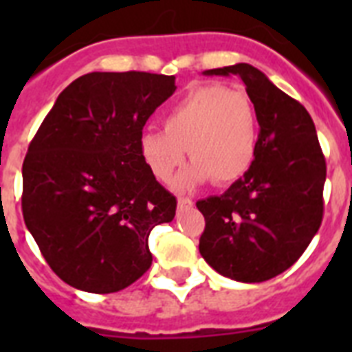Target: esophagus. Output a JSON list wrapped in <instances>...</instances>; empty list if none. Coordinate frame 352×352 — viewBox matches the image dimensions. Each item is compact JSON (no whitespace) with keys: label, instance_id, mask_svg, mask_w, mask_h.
Listing matches in <instances>:
<instances>
[{"label":"esophagus","instance_id":"34e87169","mask_svg":"<svg viewBox=\"0 0 352 352\" xmlns=\"http://www.w3.org/2000/svg\"><path fill=\"white\" fill-rule=\"evenodd\" d=\"M177 206H179V208H192L193 201L188 197H179L177 199Z\"/></svg>","mask_w":352,"mask_h":352}]
</instances>
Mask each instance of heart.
<instances>
[{
	"instance_id": "heart-1",
	"label": "heart",
	"mask_w": 352,
	"mask_h": 352,
	"mask_svg": "<svg viewBox=\"0 0 352 352\" xmlns=\"http://www.w3.org/2000/svg\"><path fill=\"white\" fill-rule=\"evenodd\" d=\"M162 129L138 137L140 157L159 181H170L184 160H193L177 179L190 190L212 179L230 184L250 170L259 144L256 107L243 91L223 85H201L188 91L166 111Z\"/></svg>"
}]
</instances>
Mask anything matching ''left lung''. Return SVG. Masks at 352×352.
<instances>
[{"label": "left lung", "mask_w": 352, "mask_h": 352, "mask_svg": "<svg viewBox=\"0 0 352 352\" xmlns=\"http://www.w3.org/2000/svg\"><path fill=\"white\" fill-rule=\"evenodd\" d=\"M239 76L256 107L259 144L250 170L223 195L199 201V252L221 276L261 283L294 265L323 219L325 157L300 102L248 63L204 71Z\"/></svg>", "instance_id": "obj_1"}]
</instances>
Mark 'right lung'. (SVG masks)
<instances>
[{"instance_id":"right-lung-1","label":"right lung","mask_w":352,"mask_h":352,"mask_svg":"<svg viewBox=\"0 0 352 352\" xmlns=\"http://www.w3.org/2000/svg\"><path fill=\"white\" fill-rule=\"evenodd\" d=\"M175 76L89 73L60 93L23 160L25 225L65 283L109 294L149 267V232L175 217L177 201L138 151Z\"/></svg>"}]
</instances>
